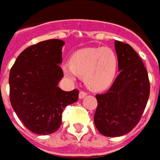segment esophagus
Wrapping results in <instances>:
<instances>
[{"instance_id":"esophagus-1","label":"esophagus","mask_w":160,"mask_h":160,"mask_svg":"<svg viewBox=\"0 0 160 160\" xmlns=\"http://www.w3.org/2000/svg\"><path fill=\"white\" fill-rule=\"evenodd\" d=\"M86 96H87V92L83 91V90H81L80 93H79V98H80V99H82V98H83V97H85Z\"/></svg>"}]
</instances>
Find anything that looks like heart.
Wrapping results in <instances>:
<instances>
[{
    "mask_svg": "<svg viewBox=\"0 0 160 160\" xmlns=\"http://www.w3.org/2000/svg\"><path fill=\"white\" fill-rule=\"evenodd\" d=\"M118 67L117 56L108 47L79 50L71 56V63L63 65L64 74L71 78L83 77L86 85L93 90H102L111 85Z\"/></svg>",
    "mask_w": 160,
    "mask_h": 160,
    "instance_id": "1",
    "label": "heart"
}]
</instances>
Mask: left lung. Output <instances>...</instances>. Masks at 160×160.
Instances as JSON below:
<instances>
[{"instance_id":"8db88e82","label":"left lung","mask_w":160,"mask_h":160,"mask_svg":"<svg viewBox=\"0 0 160 160\" xmlns=\"http://www.w3.org/2000/svg\"><path fill=\"white\" fill-rule=\"evenodd\" d=\"M120 74L108 90L97 94L94 122L99 132L117 137L139 123L150 95V82L142 59L131 46L114 41Z\"/></svg>"}]
</instances>
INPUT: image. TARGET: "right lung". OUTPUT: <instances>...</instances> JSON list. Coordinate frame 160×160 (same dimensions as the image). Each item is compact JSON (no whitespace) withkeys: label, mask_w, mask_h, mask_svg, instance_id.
Returning <instances> with one entry per match:
<instances>
[{"label":"right lung","mask_w":160,"mask_h":160,"mask_svg":"<svg viewBox=\"0 0 160 160\" xmlns=\"http://www.w3.org/2000/svg\"><path fill=\"white\" fill-rule=\"evenodd\" d=\"M60 39L29 46L18 56L9 73V99L13 110L31 132L47 135L62 123V113L78 99L79 90L58 87L64 72Z\"/></svg>","instance_id":"add662e5"}]
</instances>
